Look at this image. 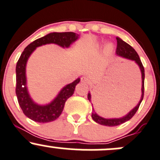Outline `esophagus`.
Here are the masks:
<instances>
[{
    "label": "esophagus",
    "mask_w": 160,
    "mask_h": 160,
    "mask_svg": "<svg viewBox=\"0 0 160 160\" xmlns=\"http://www.w3.org/2000/svg\"><path fill=\"white\" fill-rule=\"evenodd\" d=\"M81 82H82V83H84V84H85V85H87V84H88L89 83V80L88 79V78H86V77H82V78H81Z\"/></svg>",
    "instance_id": "obj_1"
}]
</instances>
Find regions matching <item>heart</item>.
I'll use <instances>...</instances> for the list:
<instances>
[{"instance_id": "heart-1", "label": "heart", "mask_w": 160, "mask_h": 160, "mask_svg": "<svg viewBox=\"0 0 160 160\" xmlns=\"http://www.w3.org/2000/svg\"><path fill=\"white\" fill-rule=\"evenodd\" d=\"M113 50H114V44L111 43V42H108V43H107L105 45V52L106 53H112L113 52Z\"/></svg>"}]
</instances>
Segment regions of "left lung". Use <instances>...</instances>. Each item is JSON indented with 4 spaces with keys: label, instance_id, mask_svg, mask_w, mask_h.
Returning <instances> with one entry per match:
<instances>
[{
    "label": "left lung",
    "instance_id": "left-lung-1",
    "mask_svg": "<svg viewBox=\"0 0 160 160\" xmlns=\"http://www.w3.org/2000/svg\"><path fill=\"white\" fill-rule=\"evenodd\" d=\"M117 48L116 51V54L118 57L123 58L129 59V60L134 61L136 63V65L139 66V69H140V72L142 74V95L141 98L139 100V103L136 107L132 108L129 113L126 115L125 116L121 117V118H105L103 117L98 116L96 112H95V109L92 108V118L95 122L98 123L100 125H102V126H116L118 125H121L122 123L126 122L129 121V119H131L132 117L136 114V112H137L138 108H139V105L142 102L143 99V95H144V79H145V70L144 67H143L140 58H139V56L137 54V52L135 51V49L133 48L132 46H130L129 44H127L126 42H125L124 41L122 40L120 38L117 37ZM92 96L90 92H88V99L89 100L90 102L92 103Z\"/></svg>",
    "mask_w": 160,
    "mask_h": 160
}]
</instances>
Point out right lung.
I'll return each instance as SVG.
<instances>
[{
    "label": "right lung",
    "instance_id": "right-lung-1",
    "mask_svg": "<svg viewBox=\"0 0 160 160\" xmlns=\"http://www.w3.org/2000/svg\"><path fill=\"white\" fill-rule=\"evenodd\" d=\"M78 38L79 35L74 32L50 33L31 42L21 55L16 65V95L23 112L30 119L40 123L50 122L57 119L63 111L66 100L74 94L80 78L63 87L50 103L38 104L31 98L28 90L26 65L29 57L38 47L47 44H55L62 48H68Z\"/></svg>",
    "mask_w": 160,
    "mask_h": 160
}]
</instances>
